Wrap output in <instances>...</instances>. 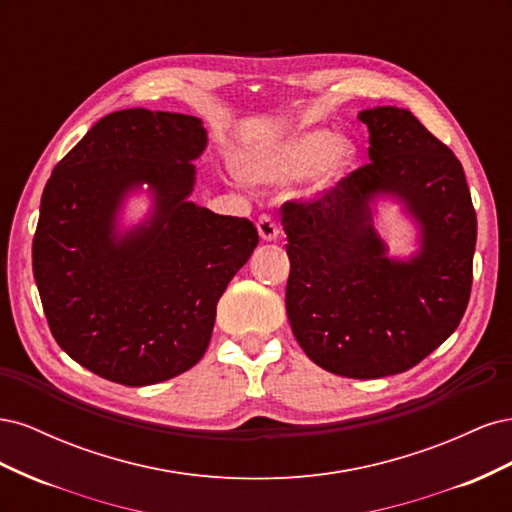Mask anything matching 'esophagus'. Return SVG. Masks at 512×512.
<instances>
[{"mask_svg": "<svg viewBox=\"0 0 512 512\" xmlns=\"http://www.w3.org/2000/svg\"><path fill=\"white\" fill-rule=\"evenodd\" d=\"M258 232H260V239L275 241L277 237H280V224L273 220V215L262 213L258 218Z\"/></svg>", "mask_w": 512, "mask_h": 512, "instance_id": "esophagus-1", "label": "esophagus"}]
</instances>
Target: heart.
I'll use <instances>...</instances> for the list:
<instances>
[{
  "label": "heart",
  "mask_w": 512,
  "mask_h": 512,
  "mask_svg": "<svg viewBox=\"0 0 512 512\" xmlns=\"http://www.w3.org/2000/svg\"><path fill=\"white\" fill-rule=\"evenodd\" d=\"M354 162L352 143L329 130H314L288 141L258 145L239 158L243 177L260 183H280L312 173L324 164V181H335Z\"/></svg>",
  "instance_id": "heart-1"
}]
</instances>
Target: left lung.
<instances>
[{
    "mask_svg": "<svg viewBox=\"0 0 512 512\" xmlns=\"http://www.w3.org/2000/svg\"><path fill=\"white\" fill-rule=\"evenodd\" d=\"M369 164L282 205L286 312L305 354L331 374L371 380L421 363L459 327L472 290L476 213L463 166L406 108L359 113ZM393 193L422 224V252L391 261L368 203Z\"/></svg>",
    "mask_w": 512,
    "mask_h": 512,
    "instance_id": "left-lung-1",
    "label": "left lung"
}]
</instances>
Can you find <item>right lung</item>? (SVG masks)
Wrapping results in <instances>:
<instances>
[{"instance_id": "right-lung-1", "label": "right lung", "mask_w": 512, "mask_h": 512, "mask_svg": "<svg viewBox=\"0 0 512 512\" xmlns=\"http://www.w3.org/2000/svg\"><path fill=\"white\" fill-rule=\"evenodd\" d=\"M203 121L128 108L102 117L46 181L32 256L46 322L94 374L147 386L194 367L215 305L258 245L247 218L190 203ZM147 182L152 218L123 238L120 200Z\"/></svg>"}]
</instances>
